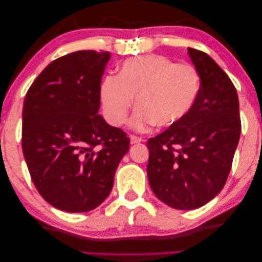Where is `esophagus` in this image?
Segmentation results:
<instances>
[{
  "mask_svg": "<svg viewBox=\"0 0 262 262\" xmlns=\"http://www.w3.org/2000/svg\"><path fill=\"white\" fill-rule=\"evenodd\" d=\"M130 141H131V144H138V143H141V141H143V138H141V137H138V136L131 135L130 136Z\"/></svg>",
  "mask_w": 262,
  "mask_h": 262,
  "instance_id": "34e87169",
  "label": "esophagus"
}]
</instances>
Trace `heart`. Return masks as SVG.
<instances>
[{"instance_id":"1","label":"heart","mask_w":262,"mask_h":262,"mask_svg":"<svg viewBox=\"0 0 262 262\" xmlns=\"http://www.w3.org/2000/svg\"><path fill=\"white\" fill-rule=\"evenodd\" d=\"M202 91L200 72L189 63H177L164 55H140L125 60L119 74L106 75L100 84L103 116L121 126L134 104L138 109L131 125L146 131L157 124L173 127L194 110Z\"/></svg>"}]
</instances>
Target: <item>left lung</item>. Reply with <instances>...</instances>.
Segmentation results:
<instances>
[{"mask_svg": "<svg viewBox=\"0 0 262 262\" xmlns=\"http://www.w3.org/2000/svg\"><path fill=\"white\" fill-rule=\"evenodd\" d=\"M188 53L202 78L199 101L182 123L147 141L149 186L179 210L202 207L223 189L242 132L238 94L229 75L202 51L188 47Z\"/></svg>", "mask_w": 262, "mask_h": 262, "instance_id": "left-lung-1", "label": "left lung"}]
</instances>
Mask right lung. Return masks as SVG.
I'll return each mask as SVG.
<instances>
[{"label":"right lung","instance_id":"right-lung-1","mask_svg":"<svg viewBox=\"0 0 262 262\" xmlns=\"http://www.w3.org/2000/svg\"><path fill=\"white\" fill-rule=\"evenodd\" d=\"M109 52L76 51L55 59L30 85L22 148L38 192L54 208L85 212L109 196L130 138L100 109Z\"/></svg>","mask_w":262,"mask_h":262}]
</instances>
